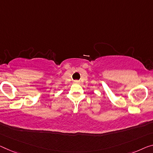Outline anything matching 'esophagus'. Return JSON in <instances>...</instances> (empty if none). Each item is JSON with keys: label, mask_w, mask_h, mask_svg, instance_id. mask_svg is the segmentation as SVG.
Masks as SVG:
<instances>
[{"label": "esophagus", "mask_w": 153, "mask_h": 153, "mask_svg": "<svg viewBox=\"0 0 153 153\" xmlns=\"http://www.w3.org/2000/svg\"><path fill=\"white\" fill-rule=\"evenodd\" d=\"M74 83H78L79 81H74Z\"/></svg>", "instance_id": "1"}]
</instances>
